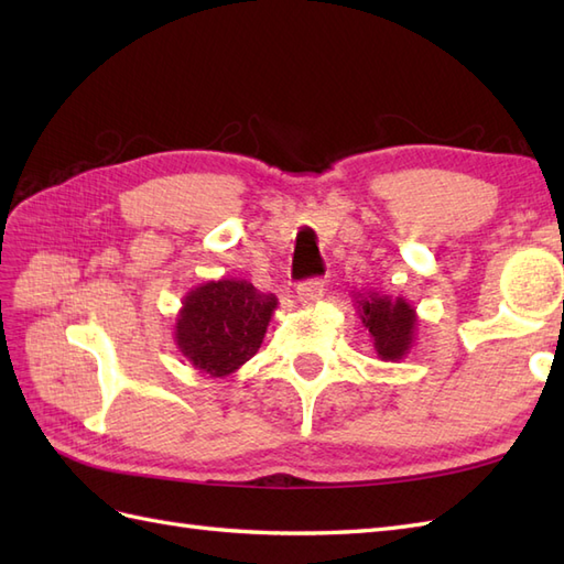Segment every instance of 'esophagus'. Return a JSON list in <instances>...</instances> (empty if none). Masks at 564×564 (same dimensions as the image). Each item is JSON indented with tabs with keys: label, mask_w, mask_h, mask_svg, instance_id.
I'll return each mask as SVG.
<instances>
[{
	"label": "esophagus",
	"mask_w": 564,
	"mask_h": 564,
	"mask_svg": "<svg viewBox=\"0 0 564 564\" xmlns=\"http://www.w3.org/2000/svg\"><path fill=\"white\" fill-rule=\"evenodd\" d=\"M323 280H308V282H304V284H299V292H296V296H299V301L304 306H311V304H315V301H318L321 296H323Z\"/></svg>",
	"instance_id": "esophagus-1"
}]
</instances>
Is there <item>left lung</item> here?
Instances as JSON below:
<instances>
[{
    "label": "left lung",
    "mask_w": 564,
    "mask_h": 564,
    "mask_svg": "<svg viewBox=\"0 0 564 564\" xmlns=\"http://www.w3.org/2000/svg\"><path fill=\"white\" fill-rule=\"evenodd\" d=\"M354 306L364 327L373 337V347L380 361H402L414 347L419 315L404 296L359 294Z\"/></svg>",
    "instance_id": "left-lung-1"
}]
</instances>
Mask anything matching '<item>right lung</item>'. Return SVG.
I'll return each instance as SVG.
<instances>
[{"label": "right lung", "mask_w": 564, "mask_h": 564, "mask_svg": "<svg viewBox=\"0 0 564 564\" xmlns=\"http://www.w3.org/2000/svg\"><path fill=\"white\" fill-rule=\"evenodd\" d=\"M278 299L246 280H217L191 290L178 308L174 341L198 373L227 378L263 345Z\"/></svg>", "instance_id": "obj_1"}]
</instances>
